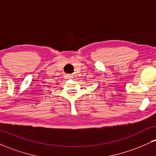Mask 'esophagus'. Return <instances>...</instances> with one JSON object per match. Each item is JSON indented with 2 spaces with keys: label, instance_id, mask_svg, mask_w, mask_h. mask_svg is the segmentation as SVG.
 <instances>
[{
  "label": "esophagus",
  "instance_id": "obj_1",
  "mask_svg": "<svg viewBox=\"0 0 156 156\" xmlns=\"http://www.w3.org/2000/svg\"><path fill=\"white\" fill-rule=\"evenodd\" d=\"M65 78H67V79H74L75 76H73V75H66Z\"/></svg>",
  "mask_w": 156,
  "mask_h": 156
}]
</instances>
